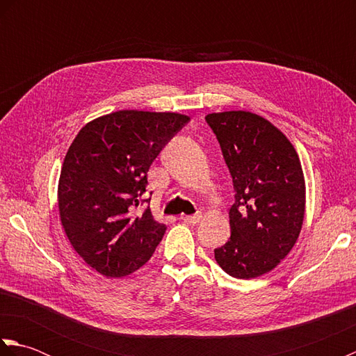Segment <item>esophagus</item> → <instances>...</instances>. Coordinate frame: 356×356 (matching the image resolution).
Returning <instances> with one entry per match:
<instances>
[{
	"mask_svg": "<svg viewBox=\"0 0 356 356\" xmlns=\"http://www.w3.org/2000/svg\"><path fill=\"white\" fill-rule=\"evenodd\" d=\"M180 218H182V220H184L185 223H188V225H197V223L200 222L202 214H194V216H182V217H180Z\"/></svg>",
	"mask_w": 356,
	"mask_h": 356,
	"instance_id": "esophagus-1",
	"label": "esophagus"
}]
</instances>
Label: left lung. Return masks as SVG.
Segmentation results:
<instances>
[{
	"mask_svg": "<svg viewBox=\"0 0 356 356\" xmlns=\"http://www.w3.org/2000/svg\"><path fill=\"white\" fill-rule=\"evenodd\" d=\"M236 195L231 237L216 261L236 278H255L291 252L305 218L306 186L297 151L269 120L249 111L211 113Z\"/></svg>",
	"mask_w": 356,
	"mask_h": 356,
	"instance_id": "obj_1",
	"label": "left lung"
}]
</instances>
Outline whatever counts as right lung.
<instances>
[{"mask_svg":"<svg viewBox=\"0 0 356 356\" xmlns=\"http://www.w3.org/2000/svg\"><path fill=\"white\" fill-rule=\"evenodd\" d=\"M190 118L179 113L120 110L81 128L67 151L58 185L63 228L74 251L99 274L119 278L143 266L166 226L149 208L134 211L147 172Z\"/></svg>","mask_w":356,"mask_h":356,"instance_id":"right-lung-1","label":"right lung"}]
</instances>
